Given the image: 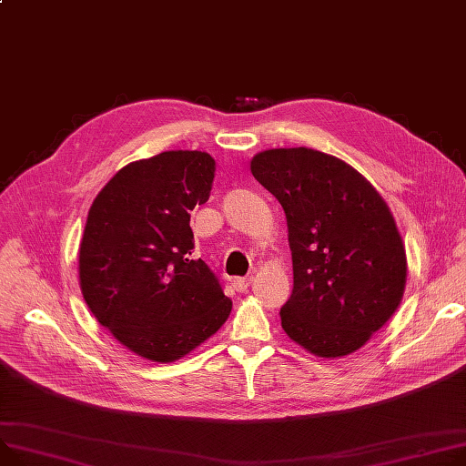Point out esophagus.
<instances>
[{
    "mask_svg": "<svg viewBox=\"0 0 466 466\" xmlns=\"http://www.w3.org/2000/svg\"><path fill=\"white\" fill-rule=\"evenodd\" d=\"M249 285H251V279L249 277H234L232 279V287L238 292H245L247 289H249Z\"/></svg>",
    "mask_w": 466,
    "mask_h": 466,
    "instance_id": "obj_1",
    "label": "esophagus"
}]
</instances>
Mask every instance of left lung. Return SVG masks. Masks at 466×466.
<instances>
[{
	"mask_svg": "<svg viewBox=\"0 0 466 466\" xmlns=\"http://www.w3.org/2000/svg\"><path fill=\"white\" fill-rule=\"evenodd\" d=\"M251 172L287 215L294 287L281 326L322 358L363 347L395 313L407 257L390 208L360 172L309 147L255 155Z\"/></svg>",
	"mask_w": 466,
	"mask_h": 466,
	"instance_id": "1",
	"label": "left lung"
}]
</instances>
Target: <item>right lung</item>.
<instances>
[{
	"label": "right lung",
	"mask_w": 466,
	"mask_h": 466,
	"mask_svg": "<svg viewBox=\"0 0 466 466\" xmlns=\"http://www.w3.org/2000/svg\"><path fill=\"white\" fill-rule=\"evenodd\" d=\"M215 161L163 151L123 167L93 200L80 243L82 296L135 354L176 361L219 329L232 301L193 258L191 209L209 198Z\"/></svg>",
	"instance_id": "add662e5"
}]
</instances>
